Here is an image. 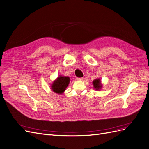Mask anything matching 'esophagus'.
<instances>
[{"label":"esophagus","instance_id":"obj_1","mask_svg":"<svg viewBox=\"0 0 149 149\" xmlns=\"http://www.w3.org/2000/svg\"><path fill=\"white\" fill-rule=\"evenodd\" d=\"M84 79V77H77L76 80H78V81H82Z\"/></svg>","mask_w":149,"mask_h":149}]
</instances>
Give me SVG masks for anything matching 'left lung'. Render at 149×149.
Segmentation results:
<instances>
[{
	"label": "left lung",
	"mask_w": 149,
	"mask_h": 149,
	"mask_svg": "<svg viewBox=\"0 0 149 149\" xmlns=\"http://www.w3.org/2000/svg\"><path fill=\"white\" fill-rule=\"evenodd\" d=\"M93 84L94 88H96V90H100L102 87L101 84V81L99 79L94 80L93 82Z\"/></svg>",
	"instance_id": "left-lung-1"
}]
</instances>
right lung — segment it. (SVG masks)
Returning a JSON list of instances; mask_svg holds the SVG:
<instances>
[{
  "instance_id": "obj_1",
  "label": "right lung",
  "mask_w": 149,
  "mask_h": 149,
  "mask_svg": "<svg viewBox=\"0 0 149 149\" xmlns=\"http://www.w3.org/2000/svg\"><path fill=\"white\" fill-rule=\"evenodd\" d=\"M70 82V77L67 76H59L52 84V89L56 93L62 94L67 87Z\"/></svg>"
}]
</instances>
